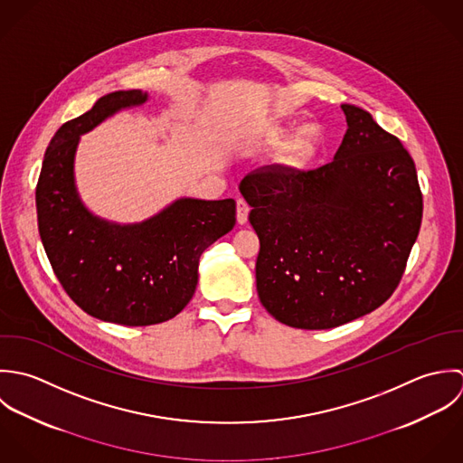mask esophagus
<instances>
[{
	"label": "esophagus",
	"instance_id": "34e87169",
	"mask_svg": "<svg viewBox=\"0 0 463 463\" xmlns=\"http://www.w3.org/2000/svg\"><path fill=\"white\" fill-rule=\"evenodd\" d=\"M236 220H238V223L240 225H245L247 223V220H249V211H250V207H249V203L243 200V198H240L238 202H236Z\"/></svg>",
	"mask_w": 463,
	"mask_h": 463
}]
</instances>
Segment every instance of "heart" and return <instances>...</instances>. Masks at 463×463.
<instances>
[{"mask_svg": "<svg viewBox=\"0 0 463 463\" xmlns=\"http://www.w3.org/2000/svg\"><path fill=\"white\" fill-rule=\"evenodd\" d=\"M279 137H280V132H279V130L270 132V136H269L270 143H278ZM317 141H318V128H317L315 125L304 127V128L298 132V136H297V139L293 141V145L288 148V154H286V156H288V161H291V163H302V161L309 159V157L315 154V150H317Z\"/></svg>", "mask_w": 463, "mask_h": 463, "instance_id": "1", "label": "heart"}]
</instances>
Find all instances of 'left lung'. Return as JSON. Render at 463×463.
Here are the masks:
<instances>
[{"label": "left lung", "mask_w": 463, "mask_h": 463, "mask_svg": "<svg viewBox=\"0 0 463 463\" xmlns=\"http://www.w3.org/2000/svg\"><path fill=\"white\" fill-rule=\"evenodd\" d=\"M347 132L331 163L260 170L240 183L260 238L265 309L297 329H331L379 307L419 236L422 194L402 143L344 103Z\"/></svg>", "instance_id": "obj_1"}]
</instances>
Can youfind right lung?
I'll list each match as a JSON object with an SVG mask.
<instances>
[{"instance_id": "right-lung-1", "label": "right lung", "mask_w": 463, "mask_h": 463, "mask_svg": "<svg viewBox=\"0 0 463 463\" xmlns=\"http://www.w3.org/2000/svg\"><path fill=\"white\" fill-rule=\"evenodd\" d=\"M148 101L139 90L101 96L50 141L35 189L39 234L53 272L88 315L152 326L179 315L198 282L202 252L236 223V202L183 196L137 223L93 214L75 183L80 136L123 109Z\"/></svg>"}]
</instances>
